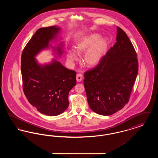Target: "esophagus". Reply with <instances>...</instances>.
I'll list each match as a JSON object with an SVG mask.
<instances>
[{"label": "esophagus", "instance_id": "esophagus-1", "mask_svg": "<svg viewBox=\"0 0 158 158\" xmlns=\"http://www.w3.org/2000/svg\"><path fill=\"white\" fill-rule=\"evenodd\" d=\"M83 77V76L82 74L78 73V74H77V75H76V81H77L78 82H81V81H82Z\"/></svg>", "mask_w": 158, "mask_h": 158}]
</instances>
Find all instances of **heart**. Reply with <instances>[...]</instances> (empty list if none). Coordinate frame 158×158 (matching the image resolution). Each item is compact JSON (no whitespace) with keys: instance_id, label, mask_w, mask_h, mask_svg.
Segmentation results:
<instances>
[{"instance_id":"obj_1","label":"heart","mask_w":158,"mask_h":158,"mask_svg":"<svg viewBox=\"0 0 158 158\" xmlns=\"http://www.w3.org/2000/svg\"><path fill=\"white\" fill-rule=\"evenodd\" d=\"M101 35L92 34L80 39L75 45L76 53L84 56V62L88 67H95L98 65L105 54L108 45L105 38H101ZM73 50H68L66 57L69 61L77 60V56Z\"/></svg>"}]
</instances>
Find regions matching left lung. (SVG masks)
Masks as SVG:
<instances>
[{
  "label": "left lung",
  "instance_id": "8db88e82",
  "mask_svg": "<svg viewBox=\"0 0 158 158\" xmlns=\"http://www.w3.org/2000/svg\"><path fill=\"white\" fill-rule=\"evenodd\" d=\"M117 42L95 68L84 73L88 104L95 113L110 115L127 104L138 73L135 49L117 27Z\"/></svg>",
  "mask_w": 158,
  "mask_h": 158
}]
</instances>
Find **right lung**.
I'll return each mask as SVG.
<instances>
[{
	"instance_id": "1",
	"label": "right lung",
	"mask_w": 158,
	"mask_h": 158,
	"mask_svg": "<svg viewBox=\"0 0 158 158\" xmlns=\"http://www.w3.org/2000/svg\"><path fill=\"white\" fill-rule=\"evenodd\" d=\"M60 29L56 26L38 29L21 56L23 92L31 105L48 116L58 115L68 108L69 91L76 84L75 71L65 68L56 59L42 65L35 58L42 50L48 48L49 42L56 38ZM53 48L59 56L61 55L62 47Z\"/></svg>"
}]
</instances>
